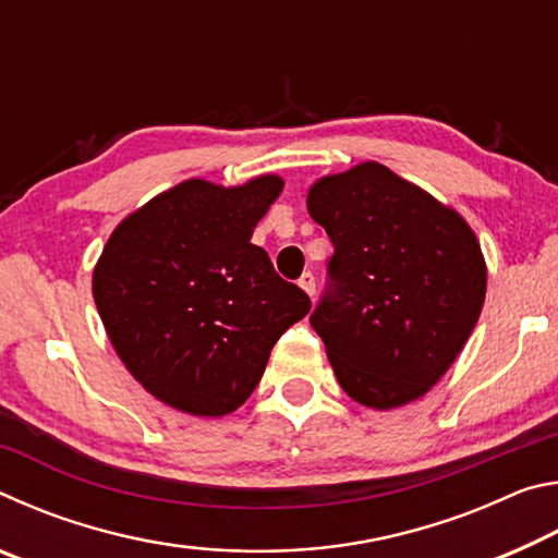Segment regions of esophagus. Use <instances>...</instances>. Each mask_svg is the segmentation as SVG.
<instances>
[{"label":"esophagus","instance_id":"esophagus-1","mask_svg":"<svg viewBox=\"0 0 558 558\" xmlns=\"http://www.w3.org/2000/svg\"><path fill=\"white\" fill-rule=\"evenodd\" d=\"M298 286L307 292L310 298H315V292H317V286H315V276L313 272H302V278L298 280Z\"/></svg>","mask_w":558,"mask_h":558}]
</instances>
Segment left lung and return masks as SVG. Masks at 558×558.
<instances>
[{"label": "left lung", "mask_w": 558, "mask_h": 558, "mask_svg": "<svg viewBox=\"0 0 558 558\" xmlns=\"http://www.w3.org/2000/svg\"><path fill=\"white\" fill-rule=\"evenodd\" d=\"M307 211L335 245L332 288L310 323L339 386L376 411L426 396L483 313L487 266L475 231L379 162L317 179Z\"/></svg>", "instance_id": "1"}]
</instances>
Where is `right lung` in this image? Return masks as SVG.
I'll return each mask as SVG.
<instances>
[{
    "mask_svg": "<svg viewBox=\"0 0 558 558\" xmlns=\"http://www.w3.org/2000/svg\"><path fill=\"white\" fill-rule=\"evenodd\" d=\"M282 184L186 179L110 233L93 300L120 362L157 401L202 418L235 411L272 344L313 307L251 243Z\"/></svg>",
    "mask_w": 558,
    "mask_h": 558,
    "instance_id": "obj_1",
    "label": "right lung"
}]
</instances>
